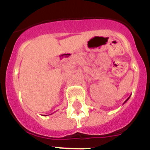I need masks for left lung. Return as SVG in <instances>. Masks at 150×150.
I'll return each instance as SVG.
<instances>
[{
    "label": "left lung",
    "mask_w": 150,
    "mask_h": 150,
    "mask_svg": "<svg viewBox=\"0 0 150 150\" xmlns=\"http://www.w3.org/2000/svg\"><path fill=\"white\" fill-rule=\"evenodd\" d=\"M130 96H129V98H127V99H126V100H125V102H124V103H125V102H127V101H128V100H129V98H130ZM124 103H123V104H124Z\"/></svg>",
    "instance_id": "1"
}]
</instances>
